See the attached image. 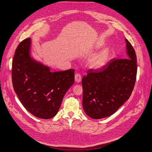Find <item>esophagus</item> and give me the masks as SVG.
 Listing matches in <instances>:
<instances>
[{"mask_svg":"<svg viewBox=\"0 0 152 152\" xmlns=\"http://www.w3.org/2000/svg\"><path fill=\"white\" fill-rule=\"evenodd\" d=\"M81 75L80 74H76L75 75V81L77 83H80L81 81Z\"/></svg>","mask_w":152,"mask_h":152,"instance_id":"obj_1","label":"esophagus"}]
</instances>
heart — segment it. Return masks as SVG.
I'll return each mask as SVG.
<instances>
[{
    "label": "heart",
    "mask_w": 152,
    "mask_h": 152,
    "mask_svg": "<svg viewBox=\"0 0 152 152\" xmlns=\"http://www.w3.org/2000/svg\"><path fill=\"white\" fill-rule=\"evenodd\" d=\"M100 46V44H99ZM110 51L108 49H105L101 53L95 55L89 62V66L93 69H102L106 64L109 60Z\"/></svg>",
    "instance_id": "heart-1"
}]
</instances>
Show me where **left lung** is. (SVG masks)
Instances as JSON below:
<instances>
[{"label": "left lung", "mask_w": 152, "mask_h": 152, "mask_svg": "<svg viewBox=\"0 0 152 152\" xmlns=\"http://www.w3.org/2000/svg\"><path fill=\"white\" fill-rule=\"evenodd\" d=\"M125 41L126 58L111 60L83 77V108L93 119L112 115L131 96L136 81L137 56L130 42Z\"/></svg>", "instance_id": "1"}]
</instances>
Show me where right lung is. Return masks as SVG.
I'll list each match as a JSON object with an SVG mask.
<instances>
[{"mask_svg": "<svg viewBox=\"0 0 152 152\" xmlns=\"http://www.w3.org/2000/svg\"><path fill=\"white\" fill-rule=\"evenodd\" d=\"M27 38L17 48L12 67V85L24 108L34 116L49 119L58 113L64 94L75 81V69L50 72L30 55Z\"/></svg>", "mask_w": 152, "mask_h": 152, "instance_id": "1", "label": "right lung"}]
</instances>
